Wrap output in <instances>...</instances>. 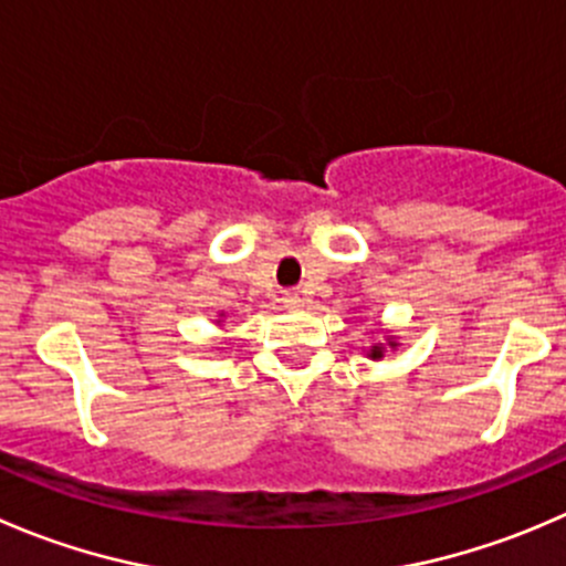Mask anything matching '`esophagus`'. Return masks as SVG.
Listing matches in <instances>:
<instances>
[{
	"label": "esophagus",
	"instance_id": "obj_1",
	"mask_svg": "<svg viewBox=\"0 0 566 566\" xmlns=\"http://www.w3.org/2000/svg\"><path fill=\"white\" fill-rule=\"evenodd\" d=\"M282 304L287 306V310H298V306L304 304V298H301L298 293H287V295H284V298H282Z\"/></svg>",
	"mask_w": 566,
	"mask_h": 566
}]
</instances>
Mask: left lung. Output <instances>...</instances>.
Listing matches in <instances>:
<instances>
[{
  "instance_id": "left-lung-1",
  "label": "left lung",
  "mask_w": 566,
  "mask_h": 566,
  "mask_svg": "<svg viewBox=\"0 0 566 566\" xmlns=\"http://www.w3.org/2000/svg\"><path fill=\"white\" fill-rule=\"evenodd\" d=\"M387 348H392V350L398 348V343H395L392 334H387V345H384V343H376V345H370V348H367L365 354H367V359L378 361V359H384V350H387Z\"/></svg>"
}]
</instances>
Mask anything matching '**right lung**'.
Masks as SVG:
<instances>
[{
	"mask_svg": "<svg viewBox=\"0 0 566 566\" xmlns=\"http://www.w3.org/2000/svg\"><path fill=\"white\" fill-rule=\"evenodd\" d=\"M218 317H223V312H221V315H218ZM218 323H223V321H218Z\"/></svg>",
	"mask_w": 566,
	"mask_h": 566,
	"instance_id": "obj_1",
	"label": "right lung"
}]
</instances>
